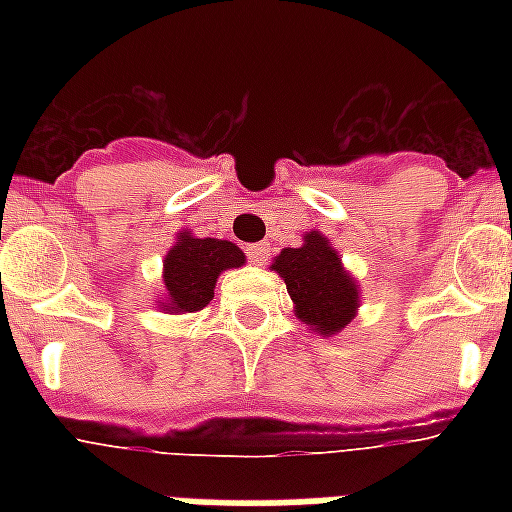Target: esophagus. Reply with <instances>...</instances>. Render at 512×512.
I'll return each instance as SVG.
<instances>
[{"label":"esophagus","mask_w":512,"mask_h":512,"mask_svg":"<svg viewBox=\"0 0 512 512\" xmlns=\"http://www.w3.org/2000/svg\"><path fill=\"white\" fill-rule=\"evenodd\" d=\"M246 255H249V260H252L255 266H263V263H266V257H268V246L266 244L246 246Z\"/></svg>","instance_id":"34e87169"}]
</instances>
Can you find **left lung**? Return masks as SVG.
<instances>
[{
    "label": "left lung",
    "instance_id": "obj_1",
    "mask_svg": "<svg viewBox=\"0 0 512 512\" xmlns=\"http://www.w3.org/2000/svg\"><path fill=\"white\" fill-rule=\"evenodd\" d=\"M271 271L285 279L293 312L310 332L334 337L354 321L362 290L356 277L343 266V257L321 230L304 233L296 249H282Z\"/></svg>",
    "mask_w": 512,
    "mask_h": 512
}]
</instances>
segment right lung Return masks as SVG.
Returning <instances> with one entry per match:
<instances>
[{
  "label": "right lung",
  "mask_w": 512,
  "mask_h": 512,
  "mask_svg": "<svg viewBox=\"0 0 512 512\" xmlns=\"http://www.w3.org/2000/svg\"><path fill=\"white\" fill-rule=\"evenodd\" d=\"M246 255L222 238H197L191 230H180L169 246L161 268V299L158 310L169 315H189L202 310L213 299L216 279L230 268H241Z\"/></svg>",
  "instance_id": "obj_1"
}]
</instances>
